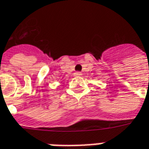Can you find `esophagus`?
I'll return each mask as SVG.
<instances>
[{
  "mask_svg": "<svg viewBox=\"0 0 149 149\" xmlns=\"http://www.w3.org/2000/svg\"><path fill=\"white\" fill-rule=\"evenodd\" d=\"M81 72H75L74 73V76L76 77H80L81 76Z\"/></svg>",
  "mask_w": 149,
  "mask_h": 149,
  "instance_id": "34e87169",
  "label": "esophagus"
}]
</instances>
